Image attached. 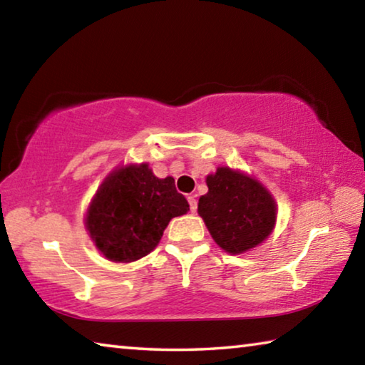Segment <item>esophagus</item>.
Listing matches in <instances>:
<instances>
[{"label": "esophagus", "instance_id": "esophagus-1", "mask_svg": "<svg viewBox=\"0 0 365 365\" xmlns=\"http://www.w3.org/2000/svg\"><path fill=\"white\" fill-rule=\"evenodd\" d=\"M188 205H190L191 212H196V209H197V201H196V196H195V195L188 196Z\"/></svg>", "mask_w": 365, "mask_h": 365}]
</instances>
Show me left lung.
Returning <instances> with one entry per match:
<instances>
[{
  "instance_id": "8db88e82",
  "label": "left lung",
  "mask_w": 365,
  "mask_h": 365,
  "mask_svg": "<svg viewBox=\"0 0 365 365\" xmlns=\"http://www.w3.org/2000/svg\"><path fill=\"white\" fill-rule=\"evenodd\" d=\"M207 193L200 197L197 214L219 248L243 255L274 232L277 202L264 185L238 169L217 168L206 177Z\"/></svg>"
}]
</instances>
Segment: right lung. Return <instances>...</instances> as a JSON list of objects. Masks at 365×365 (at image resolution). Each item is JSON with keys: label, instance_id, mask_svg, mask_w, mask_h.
Masks as SVG:
<instances>
[{"label": "right lung", "instance_id": "right-lung-1", "mask_svg": "<svg viewBox=\"0 0 365 365\" xmlns=\"http://www.w3.org/2000/svg\"><path fill=\"white\" fill-rule=\"evenodd\" d=\"M190 211L174 177L148 163L110 170L91 197L83 224L96 250L113 262H133L156 248L169 222Z\"/></svg>", "mask_w": 365, "mask_h": 365}]
</instances>
